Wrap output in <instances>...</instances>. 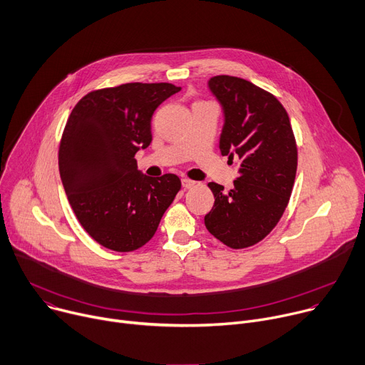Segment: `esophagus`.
Returning a JSON list of instances; mask_svg holds the SVG:
<instances>
[{
  "instance_id": "obj_1",
  "label": "esophagus",
  "mask_w": 365,
  "mask_h": 365,
  "mask_svg": "<svg viewBox=\"0 0 365 365\" xmlns=\"http://www.w3.org/2000/svg\"><path fill=\"white\" fill-rule=\"evenodd\" d=\"M182 186L185 187V189H190V187H193V186H196V182H193V180H190V179H182Z\"/></svg>"
}]
</instances>
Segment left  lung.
Masks as SVG:
<instances>
[{
    "mask_svg": "<svg viewBox=\"0 0 365 365\" xmlns=\"http://www.w3.org/2000/svg\"><path fill=\"white\" fill-rule=\"evenodd\" d=\"M210 90L224 110L222 155L239 157V176L228 192L208 183L215 202L205 227L231 249L267 237L281 220L297 173V144L287 110L278 98L247 80L217 76Z\"/></svg>",
    "mask_w": 365,
    "mask_h": 365,
    "instance_id": "obj_1",
    "label": "left lung"
}]
</instances>
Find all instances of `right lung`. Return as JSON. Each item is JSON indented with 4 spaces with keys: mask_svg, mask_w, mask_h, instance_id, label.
I'll return each mask as SVG.
<instances>
[{
    "mask_svg": "<svg viewBox=\"0 0 365 365\" xmlns=\"http://www.w3.org/2000/svg\"><path fill=\"white\" fill-rule=\"evenodd\" d=\"M180 91L169 83H128L94 90L73 109L58 151L70 205L98 245L132 252L151 240L180 190V179L141 175L135 154L153 140L154 110Z\"/></svg>",
    "mask_w": 365,
    "mask_h": 365,
    "instance_id": "obj_1",
    "label": "right lung"
}]
</instances>
